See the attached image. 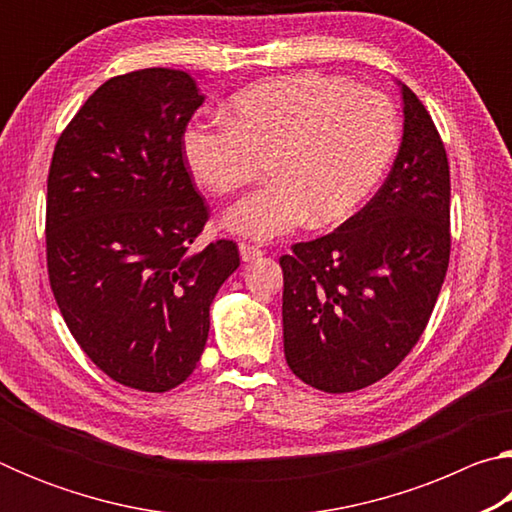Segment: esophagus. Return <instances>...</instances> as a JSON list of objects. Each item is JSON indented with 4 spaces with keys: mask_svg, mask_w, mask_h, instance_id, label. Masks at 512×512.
<instances>
[{
    "mask_svg": "<svg viewBox=\"0 0 512 512\" xmlns=\"http://www.w3.org/2000/svg\"><path fill=\"white\" fill-rule=\"evenodd\" d=\"M239 255L244 262H253V259L262 257V250H259L257 246H250V244H239Z\"/></svg>",
    "mask_w": 512,
    "mask_h": 512,
    "instance_id": "obj_1",
    "label": "esophagus"
}]
</instances>
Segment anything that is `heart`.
<instances>
[{
	"mask_svg": "<svg viewBox=\"0 0 512 512\" xmlns=\"http://www.w3.org/2000/svg\"><path fill=\"white\" fill-rule=\"evenodd\" d=\"M397 142L400 121L386 94L300 72L235 94L230 121L189 124L183 158L214 194L244 187L266 162L268 183L232 205L221 223L239 237L268 241L309 219H348L384 178Z\"/></svg>",
	"mask_w": 512,
	"mask_h": 512,
	"instance_id": "1",
	"label": "heart"
}]
</instances>
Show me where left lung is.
Here are the masks:
<instances>
[{"label":"left lung","mask_w":512,"mask_h":512,"mask_svg":"<svg viewBox=\"0 0 512 512\" xmlns=\"http://www.w3.org/2000/svg\"><path fill=\"white\" fill-rule=\"evenodd\" d=\"M400 90L404 133L386 183L334 232L280 257L284 357L325 393L359 391L400 366L447 273V153L422 101Z\"/></svg>","instance_id":"8db88e82"}]
</instances>
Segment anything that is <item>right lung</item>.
I'll return each mask as SVG.
<instances>
[{
  "label": "right lung",
  "instance_id": "obj_1",
  "mask_svg": "<svg viewBox=\"0 0 512 512\" xmlns=\"http://www.w3.org/2000/svg\"><path fill=\"white\" fill-rule=\"evenodd\" d=\"M205 97L192 74L115 76L58 137L47 180V268L69 332L110 379L164 393L192 375L210 307L237 271L232 241L194 246L207 207L183 158Z\"/></svg>",
  "mask_w": 512,
  "mask_h": 512
}]
</instances>
